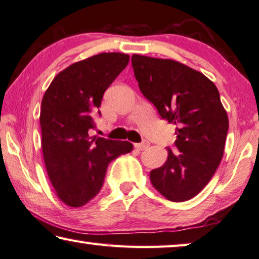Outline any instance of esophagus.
<instances>
[{
    "label": "esophagus",
    "instance_id": "34e87169",
    "mask_svg": "<svg viewBox=\"0 0 259 259\" xmlns=\"http://www.w3.org/2000/svg\"><path fill=\"white\" fill-rule=\"evenodd\" d=\"M149 145H150V143L148 141H142L141 143H135L134 148H135V149H138V150H143V149H147V148L149 147Z\"/></svg>",
    "mask_w": 259,
    "mask_h": 259
}]
</instances>
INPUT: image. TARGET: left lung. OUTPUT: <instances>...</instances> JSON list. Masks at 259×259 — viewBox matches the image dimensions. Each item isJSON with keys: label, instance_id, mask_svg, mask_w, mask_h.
<instances>
[{"label": "left lung", "instance_id": "obj_1", "mask_svg": "<svg viewBox=\"0 0 259 259\" xmlns=\"http://www.w3.org/2000/svg\"><path fill=\"white\" fill-rule=\"evenodd\" d=\"M140 91L176 127V149H167L150 182L165 198L184 202L196 196L214 175L224 155L228 116L215 84L200 71L168 58L134 54Z\"/></svg>", "mask_w": 259, "mask_h": 259}]
</instances>
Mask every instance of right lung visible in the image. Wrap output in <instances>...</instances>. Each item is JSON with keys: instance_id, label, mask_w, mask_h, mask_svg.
<instances>
[{"instance_id": "1", "label": "right lung", "mask_w": 259, "mask_h": 259, "mask_svg": "<svg viewBox=\"0 0 259 259\" xmlns=\"http://www.w3.org/2000/svg\"><path fill=\"white\" fill-rule=\"evenodd\" d=\"M130 55L102 53L59 72L41 103V148L57 197L80 207L95 197L109 163L132 151L128 141L90 137L104 92L128 64ZM101 114V113H100Z\"/></svg>"}]
</instances>
